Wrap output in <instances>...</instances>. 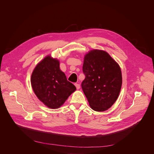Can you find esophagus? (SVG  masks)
Listing matches in <instances>:
<instances>
[{"instance_id":"1","label":"esophagus","mask_w":154,"mask_h":154,"mask_svg":"<svg viewBox=\"0 0 154 154\" xmlns=\"http://www.w3.org/2000/svg\"><path fill=\"white\" fill-rule=\"evenodd\" d=\"M75 85L76 88H77V90H79V89L80 88V85H79V84H75Z\"/></svg>"}]
</instances>
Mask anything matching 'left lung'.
Here are the masks:
<instances>
[{"mask_svg": "<svg viewBox=\"0 0 154 154\" xmlns=\"http://www.w3.org/2000/svg\"><path fill=\"white\" fill-rule=\"evenodd\" d=\"M83 72L85 78L82 88L90 108L105 111L118 99L122 85L119 64L103 50L92 49L84 56Z\"/></svg>", "mask_w": 154, "mask_h": 154, "instance_id": "8db88e82", "label": "left lung"}]
</instances>
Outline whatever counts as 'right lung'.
Wrapping results in <instances>:
<instances>
[{
    "label": "right lung",
    "mask_w": 154,
    "mask_h": 154,
    "mask_svg": "<svg viewBox=\"0 0 154 154\" xmlns=\"http://www.w3.org/2000/svg\"><path fill=\"white\" fill-rule=\"evenodd\" d=\"M59 64L57 59L48 55L36 66L31 76L34 93L45 105L51 109L60 108L76 90L60 69Z\"/></svg>",
    "instance_id": "obj_1"
}]
</instances>
